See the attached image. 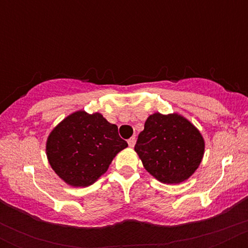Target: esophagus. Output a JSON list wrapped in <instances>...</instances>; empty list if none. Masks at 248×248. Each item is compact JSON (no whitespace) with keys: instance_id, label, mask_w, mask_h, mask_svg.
I'll list each match as a JSON object with an SVG mask.
<instances>
[{"instance_id":"esophagus-1","label":"esophagus","mask_w":248,"mask_h":248,"mask_svg":"<svg viewBox=\"0 0 248 248\" xmlns=\"http://www.w3.org/2000/svg\"><path fill=\"white\" fill-rule=\"evenodd\" d=\"M135 142H136L135 136H133V138H130L129 140H128V144H129L130 148H133L134 146H135Z\"/></svg>"}]
</instances>
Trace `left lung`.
Instances as JSON below:
<instances>
[{
  "mask_svg": "<svg viewBox=\"0 0 248 248\" xmlns=\"http://www.w3.org/2000/svg\"><path fill=\"white\" fill-rule=\"evenodd\" d=\"M134 149L144 169L157 181L178 184L197 170L205 142L201 132L184 116L154 113L146 120Z\"/></svg>",
  "mask_w": 248,
  "mask_h": 248,
  "instance_id": "1",
  "label": "left lung"
}]
</instances>
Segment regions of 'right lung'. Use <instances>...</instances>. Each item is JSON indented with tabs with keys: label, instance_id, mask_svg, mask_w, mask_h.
<instances>
[{
	"label": "right lung",
	"instance_id": "right-lung-1",
	"mask_svg": "<svg viewBox=\"0 0 248 248\" xmlns=\"http://www.w3.org/2000/svg\"><path fill=\"white\" fill-rule=\"evenodd\" d=\"M128 143L118 126L100 113L77 110L59 122L46 141L51 168L66 184L88 186L107 171L116 154Z\"/></svg>",
	"mask_w": 248,
	"mask_h": 248
}]
</instances>
